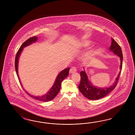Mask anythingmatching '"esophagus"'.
<instances>
[{
    "instance_id": "1",
    "label": "esophagus",
    "mask_w": 135,
    "mask_h": 135,
    "mask_svg": "<svg viewBox=\"0 0 135 135\" xmlns=\"http://www.w3.org/2000/svg\"><path fill=\"white\" fill-rule=\"evenodd\" d=\"M77 72V68L75 67H72L70 69L69 73L70 74L74 73L75 72Z\"/></svg>"
}]
</instances>
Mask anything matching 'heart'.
Here are the masks:
<instances>
[{
	"label": "heart",
	"mask_w": 135,
	"mask_h": 135,
	"mask_svg": "<svg viewBox=\"0 0 135 135\" xmlns=\"http://www.w3.org/2000/svg\"><path fill=\"white\" fill-rule=\"evenodd\" d=\"M91 44L90 41H84L82 42V46L84 47H86L89 46ZM95 54V50L94 49H91L86 51L84 54L82 56V60L84 61L88 62L92 59L94 56Z\"/></svg>",
	"instance_id": "heart-1"
}]
</instances>
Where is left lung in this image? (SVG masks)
<instances>
[{
  "instance_id": "8db88e82",
  "label": "left lung",
  "mask_w": 135,
  "mask_h": 135,
  "mask_svg": "<svg viewBox=\"0 0 135 135\" xmlns=\"http://www.w3.org/2000/svg\"><path fill=\"white\" fill-rule=\"evenodd\" d=\"M112 42L109 50L114 54L120 57L121 64L120 66V71H119L117 77L116 78L114 83L108 88H100L94 86L90 83L88 76L85 71H81V81L79 86V90L86 98L90 100H97L102 98L110 93L114 89L117 84L119 78L122 70V67L123 54L122 50L118 44L113 39L111 38Z\"/></svg>"
}]
</instances>
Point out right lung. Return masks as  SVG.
Returning a JSON list of instances; mask_svg holds the SVG:
<instances>
[{"instance_id":"right-lung-1","label":"right lung","mask_w":135,"mask_h":135,"mask_svg":"<svg viewBox=\"0 0 135 135\" xmlns=\"http://www.w3.org/2000/svg\"><path fill=\"white\" fill-rule=\"evenodd\" d=\"M37 40V37L35 36V37H32L29 38L28 40H27V41H25L24 42L23 44V45L21 46V47L18 50L17 53L16 55L15 61V67L17 75L18 77L19 82L20 83L21 85L22 86V83L21 82L20 78L19 77L18 71L19 59V57L20 56L21 52H22L24 48L26 47V46H28V45L32 44L33 43L36 42ZM69 67L65 69L62 70L58 74L53 86L50 88V89L49 90V91L46 94H44L43 95H41V96H35V95H33L29 94L27 91H26L25 90L26 93L28 95H29L31 97H32V98H35L37 100H40L41 102H49V101L52 100L54 98H55V97L56 96V95L58 94V93H59V90H60L62 81L65 78H66L67 77H68V76L69 75Z\"/></svg>"}]
</instances>
